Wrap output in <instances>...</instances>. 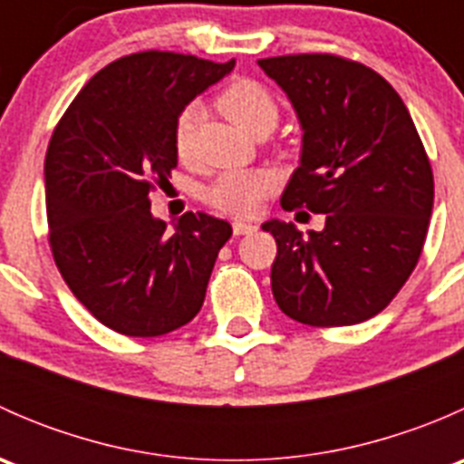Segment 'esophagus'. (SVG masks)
I'll return each mask as SVG.
<instances>
[{"instance_id": "obj_1", "label": "esophagus", "mask_w": 464, "mask_h": 464, "mask_svg": "<svg viewBox=\"0 0 464 464\" xmlns=\"http://www.w3.org/2000/svg\"><path fill=\"white\" fill-rule=\"evenodd\" d=\"M256 227L249 222H233V236H246V233H254Z\"/></svg>"}]
</instances>
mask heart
<instances>
[{"label":"heart","instance_id":"b5f03b06","mask_svg":"<svg viewBox=\"0 0 464 464\" xmlns=\"http://www.w3.org/2000/svg\"><path fill=\"white\" fill-rule=\"evenodd\" d=\"M218 107L245 132L260 134L276 128L280 116L278 101L262 82L251 78H236L219 92ZM198 107H186L175 123V150L179 159L193 154V132L198 123ZM278 186L269 170H227L213 179L204 190L206 204L227 215L246 218L260 208Z\"/></svg>","mask_w":464,"mask_h":464}]
</instances>
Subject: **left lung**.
<instances>
[{"mask_svg": "<svg viewBox=\"0 0 464 464\" xmlns=\"http://www.w3.org/2000/svg\"><path fill=\"white\" fill-rule=\"evenodd\" d=\"M303 125L301 166L285 210L325 213L303 237L292 222L262 224L276 237L271 292L289 319L354 325L379 314L413 274L433 208V170L404 101L377 72L332 53L258 60Z\"/></svg>", "mask_w": 464, "mask_h": 464, "instance_id": "obj_1", "label": "left lung"}]
</instances>
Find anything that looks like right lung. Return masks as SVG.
<instances>
[{
    "mask_svg": "<svg viewBox=\"0 0 464 464\" xmlns=\"http://www.w3.org/2000/svg\"><path fill=\"white\" fill-rule=\"evenodd\" d=\"M233 67L172 51L125 55L81 89L51 134V254L73 296L119 334H168L202 310L231 224L184 213L168 233L150 193L177 168L181 110Z\"/></svg>",
    "mask_w": 464,
    "mask_h": 464,
    "instance_id": "obj_1",
    "label": "right lung"
}]
</instances>
